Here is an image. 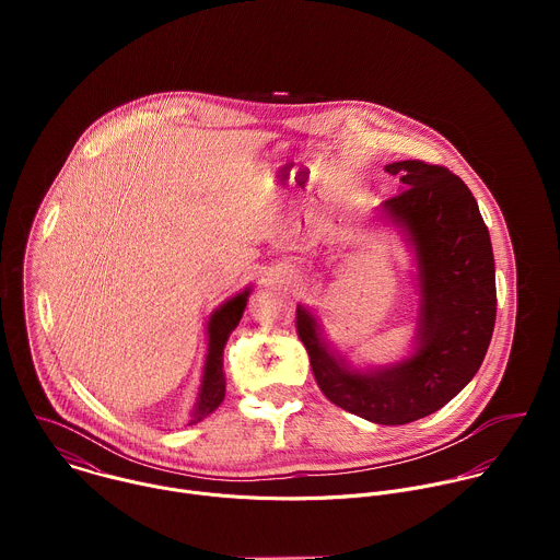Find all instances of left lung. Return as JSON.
I'll return each instance as SVG.
<instances>
[{"mask_svg":"<svg viewBox=\"0 0 560 560\" xmlns=\"http://www.w3.org/2000/svg\"><path fill=\"white\" fill-rule=\"evenodd\" d=\"M385 171L401 179L404 190L381 212L408 230L417 253V352L361 372L328 348L303 305L296 332L328 401L378 425H406L441 410L481 368L497 322V279L488 225L460 177L419 159Z\"/></svg>","mask_w":560,"mask_h":560,"instance_id":"obj_1","label":"left lung"}]
</instances>
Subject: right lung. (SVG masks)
Wrapping results in <instances>:
<instances>
[{
	"mask_svg": "<svg viewBox=\"0 0 560 560\" xmlns=\"http://www.w3.org/2000/svg\"><path fill=\"white\" fill-rule=\"evenodd\" d=\"M250 290H244L242 294L232 296L225 301L219 310L212 312L210 322H208V357L203 365V376H201V387L197 396V406L190 419L192 423H199L208 415H212L225 396V376H223V348L230 337V332L236 328V324L242 322L246 303H248Z\"/></svg>",
	"mask_w": 560,
	"mask_h": 560,
	"instance_id": "right-lung-1",
	"label": "right lung"
}]
</instances>
